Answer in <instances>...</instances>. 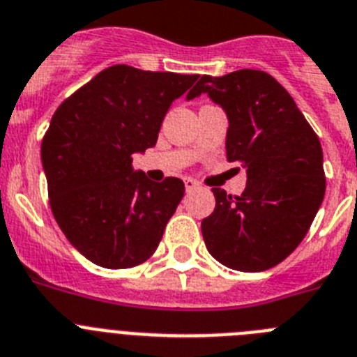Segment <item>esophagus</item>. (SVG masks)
Here are the masks:
<instances>
[{"mask_svg":"<svg viewBox=\"0 0 357 357\" xmlns=\"http://www.w3.org/2000/svg\"><path fill=\"white\" fill-rule=\"evenodd\" d=\"M183 183H185V188H187L188 192L196 190V188L199 187V183H197L196 179H192V178H185V179H183Z\"/></svg>","mask_w":357,"mask_h":357,"instance_id":"1","label":"esophagus"}]
</instances>
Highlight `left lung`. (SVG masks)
<instances>
[{"label":"left lung","mask_w":357,"mask_h":357,"mask_svg":"<svg viewBox=\"0 0 357 357\" xmlns=\"http://www.w3.org/2000/svg\"><path fill=\"white\" fill-rule=\"evenodd\" d=\"M208 93L226 111V158L246 169L241 196L212 188L201 222L210 255L237 271H266L296 250L325 196L324 151L286 88L260 70L203 75L187 98Z\"/></svg>","instance_id":"left-lung-1"}]
</instances>
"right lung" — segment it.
<instances>
[{"label":"right lung","instance_id":"add662e5","mask_svg":"<svg viewBox=\"0 0 357 357\" xmlns=\"http://www.w3.org/2000/svg\"><path fill=\"white\" fill-rule=\"evenodd\" d=\"M197 75L105 68L68 97L41 144L50 208L66 238L93 264L127 269L156 252L185 185L132 169L154 147L170 104Z\"/></svg>","mask_w":357,"mask_h":357}]
</instances>
